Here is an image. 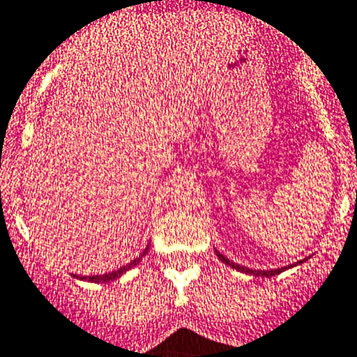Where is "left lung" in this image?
<instances>
[{
	"mask_svg": "<svg viewBox=\"0 0 357 357\" xmlns=\"http://www.w3.org/2000/svg\"><path fill=\"white\" fill-rule=\"evenodd\" d=\"M215 253H217V257H219V260H221V262H225L226 266H230V268L238 269V271H243V273H248V275H253V277H262V278L275 277V275H278V273L286 271V269L293 268V266H300V264H302V262H305V260H307V259H302V260H298L296 264H291V266H286V268H278V269H268V271H264V269H250V268H244V266L235 264V262H231L230 259H226V257L222 255L221 252H217V250H215Z\"/></svg>",
	"mask_w": 357,
	"mask_h": 357,
	"instance_id": "left-lung-1",
	"label": "left lung"
}]
</instances>
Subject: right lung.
<instances>
[{
	"label": "right lung",
	"instance_id": "obj_1",
	"mask_svg": "<svg viewBox=\"0 0 357 357\" xmlns=\"http://www.w3.org/2000/svg\"><path fill=\"white\" fill-rule=\"evenodd\" d=\"M147 252H149V244H147V248H145L144 252H142V255H140V257H136L135 260H131V262H129V264H126V266H123V268L116 269V271L104 273V275H93V277H77V275H73V277L80 278V280L95 282V284H107V282H113V280H116V278H120V277H122L123 273H126V271H129V269H131V268H135L136 264H140V260L144 259L145 255H147Z\"/></svg>",
	"mask_w": 357,
	"mask_h": 357
}]
</instances>
